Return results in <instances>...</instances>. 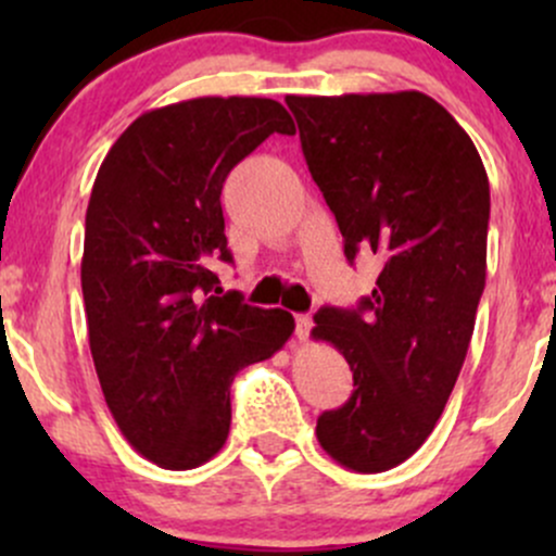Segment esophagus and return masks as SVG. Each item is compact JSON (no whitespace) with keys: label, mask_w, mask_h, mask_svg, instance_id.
Returning <instances> with one entry per match:
<instances>
[{"label":"esophagus","mask_w":556,"mask_h":556,"mask_svg":"<svg viewBox=\"0 0 556 556\" xmlns=\"http://www.w3.org/2000/svg\"><path fill=\"white\" fill-rule=\"evenodd\" d=\"M311 327H314V318H311L308 314H298L295 316V334H298V340H308Z\"/></svg>","instance_id":"obj_1"}]
</instances>
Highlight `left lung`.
Masks as SVG:
<instances>
[{
	"mask_svg": "<svg viewBox=\"0 0 556 556\" xmlns=\"http://www.w3.org/2000/svg\"><path fill=\"white\" fill-rule=\"evenodd\" d=\"M285 101L344 256L384 258L358 308H321L311 331L340 350L355 387L318 416V444L381 473L429 439L460 376L486 285L489 177L468 132L420 91Z\"/></svg>",
	"mask_w": 556,
	"mask_h": 556,
	"instance_id": "left-lung-1",
	"label": "left lung"
}]
</instances>
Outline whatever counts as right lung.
Returning a JSON list of instances; mask_svg holds the SVG:
<instances>
[{
  "label": "right lung",
  "instance_id": "1",
  "mask_svg": "<svg viewBox=\"0 0 556 556\" xmlns=\"http://www.w3.org/2000/svg\"><path fill=\"white\" fill-rule=\"evenodd\" d=\"M271 132H295L279 101L201 96L140 114L96 175L80 264L88 344L119 431L159 468L212 460L235 374L295 329L282 308L222 295L212 271L232 261L222 185Z\"/></svg>",
  "mask_w": 556,
  "mask_h": 556
}]
</instances>
